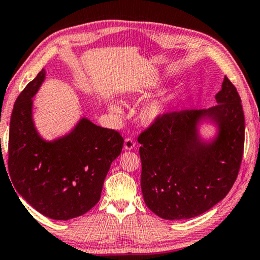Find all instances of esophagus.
<instances>
[{
  "instance_id": "esophagus-1",
  "label": "esophagus",
  "mask_w": 260,
  "mask_h": 260,
  "mask_svg": "<svg viewBox=\"0 0 260 260\" xmlns=\"http://www.w3.org/2000/svg\"><path fill=\"white\" fill-rule=\"evenodd\" d=\"M135 147V142L132 138H126L124 142V149L125 150H132Z\"/></svg>"
}]
</instances>
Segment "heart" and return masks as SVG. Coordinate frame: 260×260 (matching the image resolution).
<instances>
[{"instance_id": "heart-1", "label": "heart", "mask_w": 260, "mask_h": 260, "mask_svg": "<svg viewBox=\"0 0 260 260\" xmlns=\"http://www.w3.org/2000/svg\"><path fill=\"white\" fill-rule=\"evenodd\" d=\"M161 112V105L160 103H151L147 105L146 108L143 110V118L144 120L150 122L152 121L155 118L158 116V114H160Z\"/></svg>"}]
</instances>
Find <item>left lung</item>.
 <instances>
[{"label": "left lung", "mask_w": 260, "mask_h": 260, "mask_svg": "<svg viewBox=\"0 0 260 260\" xmlns=\"http://www.w3.org/2000/svg\"><path fill=\"white\" fill-rule=\"evenodd\" d=\"M208 110L165 112L141 132V189L158 217L190 219L225 199L239 174L244 149V113L235 86L225 77ZM211 117L219 127L213 143L197 135V122Z\"/></svg>", "instance_id": "left-lung-1"}]
</instances>
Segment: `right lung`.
Returning a JSON list of instances; mask_svg holds the SVG:
<instances>
[{
	"label": "right lung",
	"mask_w": 260,
	"mask_h": 260,
	"mask_svg": "<svg viewBox=\"0 0 260 260\" xmlns=\"http://www.w3.org/2000/svg\"><path fill=\"white\" fill-rule=\"evenodd\" d=\"M42 70L19 94L11 113L8 169L17 192L41 214L69 220L101 199L111 162L120 155L119 132L83 118L69 135L42 140L32 119V98L45 80ZM18 196V195H17Z\"/></svg>",
	"instance_id": "obj_1"
}]
</instances>
